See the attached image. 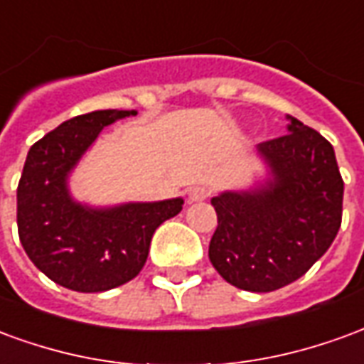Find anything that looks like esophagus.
Here are the masks:
<instances>
[{
    "mask_svg": "<svg viewBox=\"0 0 364 364\" xmlns=\"http://www.w3.org/2000/svg\"><path fill=\"white\" fill-rule=\"evenodd\" d=\"M208 195H210V189H208V187H203V185L191 187V189L187 191V197H189V200H193V203L205 200V198H208Z\"/></svg>",
    "mask_w": 364,
    "mask_h": 364,
    "instance_id": "1",
    "label": "esophagus"
}]
</instances>
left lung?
Instances as JSON below:
<instances>
[{"instance_id":"8db88e82","label":"left lung","mask_w":364,"mask_h":364,"mask_svg":"<svg viewBox=\"0 0 364 364\" xmlns=\"http://www.w3.org/2000/svg\"><path fill=\"white\" fill-rule=\"evenodd\" d=\"M289 134L257 146L267 181L224 191L208 257L224 281L250 292L282 289L328 252L341 226L343 179L333 146L298 119Z\"/></svg>"}]
</instances>
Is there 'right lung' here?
<instances>
[{
    "mask_svg": "<svg viewBox=\"0 0 364 364\" xmlns=\"http://www.w3.org/2000/svg\"><path fill=\"white\" fill-rule=\"evenodd\" d=\"M136 111H93L62 122L31 146L17 187V228L28 259L77 292H103L132 281L148 259L159 224L181 213L183 198L82 205L68 177L105 127Z\"/></svg>",
    "mask_w": 364,
    "mask_h": 364,
    "instance_id": "1",
    "label": "right lung"
}]
</instances>
